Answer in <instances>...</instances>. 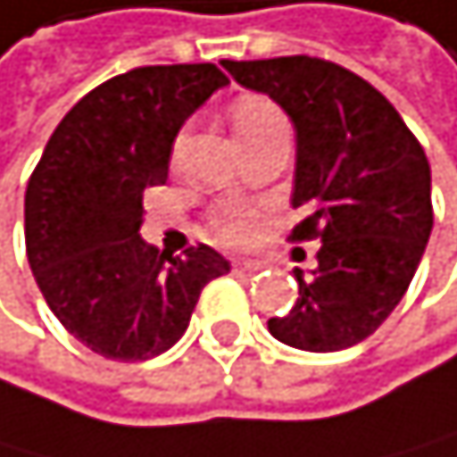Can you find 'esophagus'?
Here are the masks:
<instances>
[{
	"label": "esophagus",
	"instance_id": "obj_1",
	"mask_svg": "<svg viewBox=\"0 0 457 457\" xmlns=\"http://www.w3.org/2000/svg\"><path fill=\"white\" fill-rule=\"evenodd\" d=\"M233 267L236 270H247V273H259V270L264 267L262 262H255V259H238V262H233Z\"/></svg>",
	"mask_w": 457,
	"mask_h": 457
}]
</instances>
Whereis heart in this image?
Here are the masks:
<instances>
[{"mask_svg":"<svg viewBox=\"0 0 457 457\" xmlns=\"http://www.w3.org/2000/svg\"><path fill=\"white\" fill-rule=\"evenodd\" d=\"M281 110L262 99V96H247V99H241L233 110V124H236V133L241 130H253V128H262V124H270V121H281ZM253 224H255V216L253 210L245 207V204H227L221 207L216 216H212V227H216V233L221 238H230V241H245L250 233H253Z\"/></svg>","mask_w":457,"mask_h":457,"instance_id":"heart-1","label":"heart"}]
</instances>
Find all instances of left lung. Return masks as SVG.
<instances>
[{"instance_id": "obj_1", "label": "left lung", "mask_w": 457, "mask_h": 457, "mask_svg": "<svg viewBox=\"0 0 457 457\" xmlns=\"http://www.w3.org/2000/svg\"><path fill=\"white\" fill-rule=\"evenodd\" d=\"M241 87L267 93L295 128L293 238H321L319 267L293 270L295 307L270 336L336 353L384 324L421 264L432 233V176L398 110L361 76L312 56L230 62Z\"/></svg>"}]
</instances>
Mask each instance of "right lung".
I'll return each mask as SVG.
<instances>
[{"mask_svg": "<svg viewBox=\"0 0 457 457\" xmlns=\"http://www.w3.org/2000/svg\"><path fill=\"white\" fill-rule=\"evenodd\" d=\"M230 85L216 64H153L107 79L50 136L25 193V247L47 307L113 361H147L184 336L204 284L230 273L207 245H145L142 195L164 184L173 142Z\"/></svg>", "mask_w": 457, "mask_h": 457, "instance_id": "add662e5", "label": "right lung"}]
</instances>
